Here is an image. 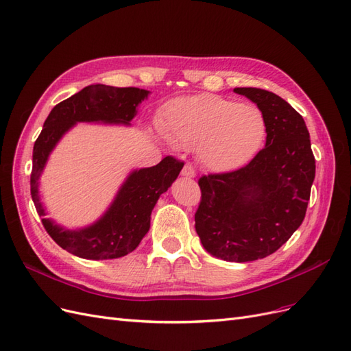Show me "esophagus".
Returning <instances> with one entry per match:
<instances>
[{"label":"esophagus","instance_id":"1","mask_svg":"<svg viewBox=\"0 0 351 351\" xmlns=\"http://www.w3.org/2000/svg\"><path fill=\"white\" fill-rule=\"evenodd\" d=\"M195 169L192 167V165H189V163H186L185 166H184V169H182V172H180V176L182 178H186V179H194L195 178Z\"/></svg>","mask_w":351,"mask_h":351}]
</instances>
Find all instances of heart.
<instances>
[{"label": "heart", "mask_w": 351, "mask_h": 351, "mask_svg": "<svg viewBox=\"0 0 351 351\" xmlns=\"http://www.w3.org/2000/svg\"><path fill=\"white\" fill-rule=\"evenodd\" d=\"M160 131L176 147H197L198 159L208 171L229 173L252 162L263 149L267 119L255 105L204 93L172 100Z\"/></svg>", "instance_id": "obj_1"}]
</instances>
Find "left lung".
Wrapping results in <instances>:
<instances>
[{
  "instance_id": "8db88e82",
  "label": "left lung",
  "mask_w": 351,
  "mask_h": 351,
  "mask_svg": "<svg viewBox=\"0 0 351 351\" xmlns=\"http://www.w3.org/2000/svg\"><path fill=\"white\" fill-rule=\"evenodd\" d=\"M267 119L265 147L245 167L199 179L195 229L204 250L229 263L274 254L302 224L315 179V157L303 118L263 88L236 87Z\"/></svg>"
}]
</instances>
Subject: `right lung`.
<instances>
[{
  "mask_svg": "<svg viewBox=\"0 0 351 351\" xmlns=\"http://www.w3.org/2000/svg\"><path fill=\"white\" fill-rule=\"evenodd\" d=\"M149 90L138 87L87 86L56 105L33 147L30 194L45 229L62 250L84 259H115L132 252L150 229V216L157 199L172 186L184 163L173 157L153 167L134 169L112 199L106 211L84 228L69 229L47 217L40 199V176L51 153L77 123L131 127L138 106L149 97Z\"/></svg>",
  "mask_w": 351,
  "mask_h": 351,
  "instance_id": "1",
  "label": "right lung"
}]
</instances>
